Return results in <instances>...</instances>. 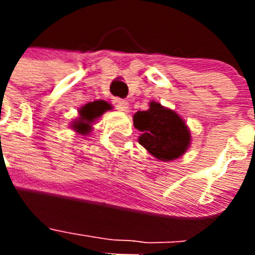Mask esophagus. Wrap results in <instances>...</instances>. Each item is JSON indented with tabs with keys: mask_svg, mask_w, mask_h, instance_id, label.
<instances>
[{
	"mask_svg": "<svg viewBox=\"0 0 255 255\" xmlns=\"http://www.w3.org/2000/svg\"><path fill=\"white\" fill-rule=\"evenodd\" d=\"M114 105L117 110H120V111L126 112L129 110V102L125 100H121V98H114Z\"/></svg>",
	"mask_w": 255,
	"mask_h": 255,
	"instance_id": "34e87169",
	"label": "esophagus"
}]
</instances>
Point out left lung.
Returning a JSON list of instances; mask_svg holds the SVG:
<instances>
[{
	"instance_id": "left-lung-1",
	"label": "left lung",
	"mask_w": 255,
	"mask_h": 255,
	"mask_svg": "<svg viewBox=\"0 0 255 255\" xmlns=\"http://www.w3.org/2000/svg\"><path fill=\"white\" fill-rule=\"evenodd\" d=\"M134 126L143 134L139 143L159 161L179 158L190 145V131L181 117L159 103L150 102L149 110L134 115Z\"/></svg>"
}]
</instances>
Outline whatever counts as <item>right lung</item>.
I'll use <instances>...</instances> for the list:
<instances>
[{
    "mask_svg": "<svg viewBox=\"0 0 255 255\" xmlns=\"http://www.w3.org/2000/svg\"><path fill=\"white\" fill-rule=\"evenodd\" d=\"M106 110H108V105L105 101H94V102L87 103L84 107L80 108V111H79L80 117L76 121H74V124L71 125L73 129L78 131L79 134H89V131L92 130V123L96 120L97 117H100Z\"/></svg>",
    "mask_w": 255,
    "mask_h": 255,
    "instance_id": "1",
    "label": "right lung"
}]
</instances>
